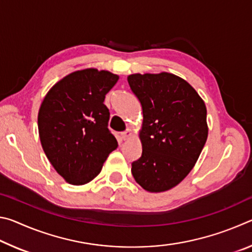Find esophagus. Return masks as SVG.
<instances>
[{"label": "esophagus", "mask_w": 252, "mask_h": 252, "mask_svg": "<svg viewBox=\"0 0 252 252\" xmlns=\"http://www.w3.org/2000/svg\"><path fill=\"white\" fill-rule=\"evenodd\" d=\"M132 136V131L130 130V129H127L126 131H125V132H122L121 133V138H122V140L123 141H126V140H127V139H130Z\"/></svg>", "instance_id": "34e87169"}]
</instances>
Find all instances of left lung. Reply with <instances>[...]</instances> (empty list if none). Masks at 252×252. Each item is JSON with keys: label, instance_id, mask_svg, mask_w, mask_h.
<instances>
[{"label": "left lung", "instance_id": "left-lung-1", "mask_svg": "<svg viewBox=\"0 0 252 252\" xmlns=\"http://www.w3.org/2000/svg\"><path fill=\"white\" fill-rule=\"evenodd\" d=\"M142 105V156L132 162L134 180L149 192H163L185 179L208 138L207 108L198 92L168 72L127 76Z\"/></svg>", "mask_w": 252, "mask_h": 252}]
</instances>
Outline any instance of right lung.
I'll list each match as a JSON object with an SVG mask.
<instances>
[{
    "instance_id": "right-lung-1",
    "label": "right lung",
    "mask_w": 252,
    "mask_h": 252,
    "mask_svg": "<svg viewBox=\"0 0 252 252\" xmlns=\"http://www.w3.org/2000/svg\"><path fill=\"white\" fill-rule=\"evenodd\" d=\"M118 80L119 75L105 70H79L55 83L42 101L37 116L42 148L70 185L92 181L118 147L103 103Z\"/></svg>"
}]
</instances>
